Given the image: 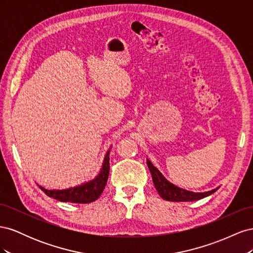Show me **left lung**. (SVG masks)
<instances>
[{"mask_svg":"<svg viewBox=\"0 0 253 253\" xmlns=\"http://www.w3.org/2000/svg\"><path fill=\"white\" fill-rule=\"evenodd\" d=\"M147 165L149 167V170L152 175L153 182H154V186L157 190L158 194L160 197L164 198L166 201L169 202H194L202 200L204 197H207L211 195L212 193L215 192L218 189H213L211 191H207V192H192V191H188L185 189H181L177 186L173 185L172 182L167 180L165 176L160 173V171L157 169L156 167L153 166V164L147 159Z\"/></svg>","mask_w":253,"mask_h":253,"instance_id":"obj_1","label":"left lung"}]
</instances>
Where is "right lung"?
I'll list each match as a JSON object with an SVG mask.
<instances>
[{"label": "right lung", "instance_id": "1", "mask_svg": "<svg viewBox=\"0 0 253 253\" xmlns=\"http://www.w3.org/2000/svg\"><path fill=\"white\" fill-rule=\"evenodd\" d=\"M111 150V148H110ZM110 150L106 152L102 168L94 179L84 182L80 186L68 188L64 190H47L40 187L43 192L49 197L55 198L60 202L75 203V204H88L98 200L105 188L106 181L110 173Z\"/></svg>", "mask_w": 253, "mask_h": 253}]
</instances>
